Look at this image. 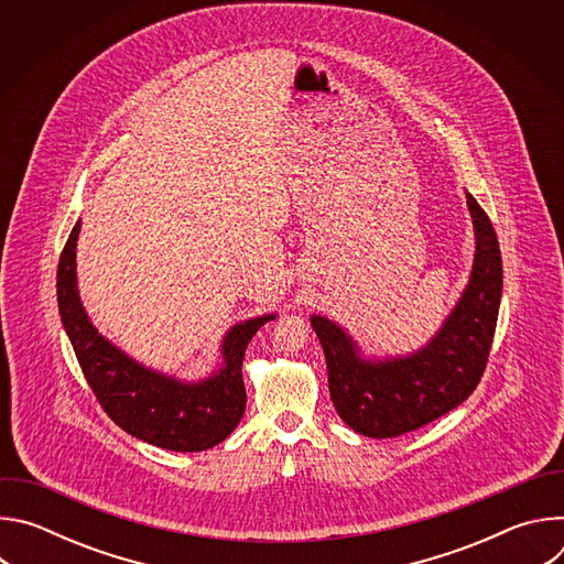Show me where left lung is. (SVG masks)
Masks as SVG:
<instances>
[{
	"mask_svg": "<svg viewBox=\"0 0 564 564\" xmlns=\"http://www.w3.org/2000/svg\"><path fill=\"white\" fill-rule=\"evenodd\" d=\"M466 203L475 227L470 281L426 348L404 359L366 361L333 321L310 318L324 346L333 404L359 435L399 437L435 422L457 409L487 370L502 296V257L487 212L470 194Z\"/></svg>",
	"mask_w": 564,
	"mask_h": 564,
	"instance_id": "left-lung-1",
	"label": "left lung"
}]
</instances>
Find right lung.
<instances>
[{
	"instance_id": "right-lung-1",
	"label": "right lung",
	"mask_w": 564,
	"mask_h": 564,
	"mask_svg": "<svg viewBox=\"0 0 564 564\" xmlns=\"http://www.w3.org/2000/svg\"><path fill=\"white\" fill-rule=\"evenodd\" d=\"M77 234L79 220L59 257L57 305L77 364L105 413L129 435L167 451L196 453L220 444L246 413V348L274 314L234 326L223 344L225 366L205 381L181 383L147 370L100 337L79 303L75 281Z\"/></svg>"
}]
</instances>
